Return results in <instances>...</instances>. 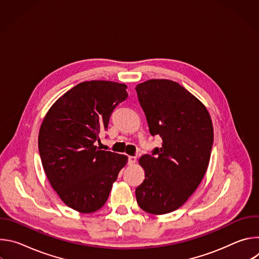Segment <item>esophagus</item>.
Wrapping results in <instances>:
<instances>
[{
  "label": "esophagus",
  "instance_id": "obj_1",
  "mask_svg": "<svg viewBox=\"0 0 259 259\" xmlns=\"http://www.w3.org/2000/svg\"><path fill=\"white\" fill-rule=\"evenodd\" d=\"M136 161H137V158L135 156H130L129 157V164L130 165H134L136 163Z\"/></svg>",
  "mask_w": 259,
  "mask_h": 259
}]
</instances>
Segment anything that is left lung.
I'll list each match as a JSON object with an SVG mask.
<instances>
[{"label":"left lung","instance_id":"8db88e82","mask_svg":"<svg viewBox=\"0 0 259 259\" xmlns=\"http://www.w3.org/2000/svg\"><path fill=\"white\" fill-rule=\"evenodd\" d=\"M149 124L162 147L143 155L144 180L135 190L139 207L162 215L181 207L201 183L209 165L213 125L206 106L174 81L154 79L135 88Z\"/></svg>","mask_w":259,"mask_h":259}]
</instances>
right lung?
I'll return each mask as SVG.
<instances>
[{
	"label": "right lung",
	"instance_id": "right-lung-1",
	"mask_svg": "<svg viewBox=\"0 0 259 259\" xmlns=\"http://www.w3.org/2000/svg\"><path fill=\"white\" fill-rule=\"evenodd\" d=\"M126 88L110 81L80 83L53 103L41 125L44 171L62 202L78 212L99 210L127 164V156L95 145L113 110L128 97Z\"/></svg>",
	"mask_w": 259,
	"mask_h": 259
}]
</instances>
